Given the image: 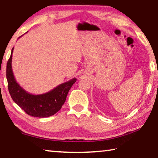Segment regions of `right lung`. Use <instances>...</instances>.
I'll use <instances>...</instances> for the list:
<instances>
[{"instance_id": "add662e5", "label": "right lung", "mask_w": 158, "mask_h": 158, "mask_svg": "<svg viewBox=\"0 0 158 158\" xmlns=\"http://www.w3.org/2000/svg\"><path fill=\"white\" fill-rule=\"evenodd\" d=\"M12 48L11 55L7 63L6 77L8 90L13 101L26 114L38 118L52 116L60 110L65 103L69 89L76 82L73 78L58 85L50 91L40 95H33L23 89L16 81L12 68Z\"/></svg>"}]
</instances>
